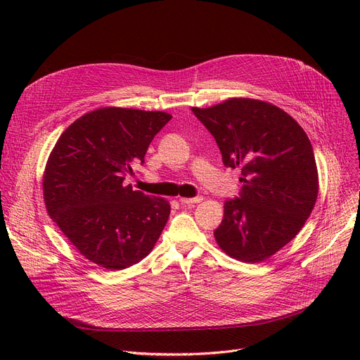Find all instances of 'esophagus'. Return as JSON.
Wrapping results in <instances>:
<instances>
[{"instance_id":"34e87169","label":"esophagus","mask_w":360,"mask_h":360,"mask_svg":"<svg viewBox=\"0 0 360 360\" xmlns=\"http://www.w3.org/2000/svg\"><path fill=\"white\" fill-rule=\"evenodd\" d=\"M200 201H202V197H201V195H197V197H194V198H179V202H181L184 207L193 205V204L200 202Z\"/></svg>"}]
</instances>
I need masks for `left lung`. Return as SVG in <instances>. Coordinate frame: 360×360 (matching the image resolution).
<instances>
[{
  "label": "left lung",
  "mask_w": 360,
  "mask_h": 360,
  "mask_svg": "<svg viewBox=\"0 0 360 360\" xmlns=\"http://www.w3.org/2000/svg\"><path fill=\"white\" fill-rule=\"evenodd\" d=\"M214 137L226 167H240L243 184L224 202L214 238L243 262L270 258L305 224L318 195V172L311 141L280 108L254 99H229L193 108Z\"/></svg>",
  "instance_id": "left-lung-1"
}]
</instances>
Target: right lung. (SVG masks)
Returning a JSON list of instances; mask_svg holds the SVG:
<instances>
[{"instance_id": "right-lung-1", "label": "right lung", "mask_w": 360, "mask_h": 360, "mask_svg": "<svg viewBox=\"0 0 360 360\" xmlns=\"http://www.w3.org/2000/svg\"><path fill=\"white\" fill-rule=\"evenodd\" d=\"M166 112L102 108L75 120L56 141L44 175L51 219L98 266L122 270L158 242L170 205L125 185L131 165L170 121Z\"/></svg>"}]
</instances>
